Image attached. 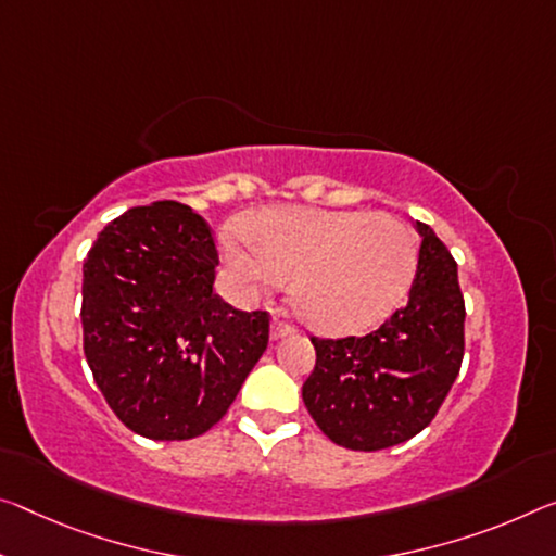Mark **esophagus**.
I'll list each match as a JSON object with an SVG mask.
<instances>
[{
  "label": "esophagus",
  "mask_w": 556,
  "mask_h": 556,
  "mask_svg": "<svg viewBox=\"0 0 556 556\" xmlns=\"http://www.w3.org/2000/svg\"><path fill=\"white\" fill-rule=\"evenodd\" d=\"M289 333H294V326H289L287 321H281V319H275L271 321V331H269V337L271 339H285V337H289Z\"/></svg>",
  "instance_id": "esophagus-1"
}]
</instances>
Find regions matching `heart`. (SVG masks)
Instances as JSON below:
<instances>
[{
  "instance_id": "obj_1",
  "label": "heart",
  "mask_w": 556,
  "mask_h": 556,
  "mask_svg": "<svg viewBox=\"0 0 556 556\" xmlns=\"http://www.w3.org/2000/svg\"><path fill=\"white\" fill-rule=\"evenodd\" d=\"M219 237L225 262L247 281L289 286L299 319L321 333L383 321L408 292L418 264L410 227L391 213L269 207Z\"/></svg>"
}]
</instances>
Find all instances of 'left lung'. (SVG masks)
Here are the masks:
<instances>
[{"instance_id":"8db88e82","label":"left lung","mask_w":556,"mask_h":556,"mask_svg":"<svg viewBox=\"0 0 556 556\" xmlns=\"http://www.w3.org/2000/svg\"><path fill=\"white\" fill-rule=\"evenodd\" d=\"M408 302L366 337L312 339L316 366L302 399L326 438L349 451H383L435 418L460 374L465 302L457 264L428 225Z\"/></svg>"}]
</instances>
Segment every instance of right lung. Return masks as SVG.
Masks as SVG:
<instances>
[{
    "label": "right lung",
    "mask_w": 556,
    "mask_h": 556,
    "mask_svg": "<svg viewBox=\"0 0 556 556\" xmlns=\"http://www.w3.org/2000/svg\"><path fill=\"white\" fill-rule=\"evenodd\" d=\"M213 232L188 205L134 207L101 230L84 262V354L123 426L190 440L215 426L269 341L267 312L213 292Z\"/></svg>",
    "instance_id": "add662e5"
}]
</instances>
